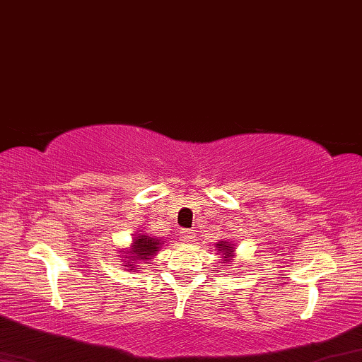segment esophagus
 Instances as JSON below:
<instances>
[{
	"mask_svg": "<svg viewBox=\"0 0 362 362\" xmlns=\"http://www.w3.org/2000/svg\"><path fill=\"white\" fill-rule=\"evenodd\" d=\"M194 238H195V235L192 230H181L180 231V241L184 244H190L194 241Z\"/></svg>",
	"mask_w": 362,
	"mask_h": 362,
	"instance_id": "34e87169",
	"label": "esophagus"
}]
</instances>
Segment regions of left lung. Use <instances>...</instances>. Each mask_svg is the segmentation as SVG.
I'll return each mask as SVG.
<instances>
[{"label": "left lung", "mask_w": 362, "mask_h": 362, "mask_svg": "<svg viewBox=\"0 0 362 362\" xmlns=\"http://www.w3.org/2000/svg\"><path fill=\"white\" fill-rule=\"evenodd\" d=\"M216 247H217V250H219V254L223 257V262L222 263H225L227 266H231L230 260H231V258H233V254H235L233 245L228 244L227 241H219V243L216 244Z\"/></svg>", "instance_id": "1"}]
</instances>
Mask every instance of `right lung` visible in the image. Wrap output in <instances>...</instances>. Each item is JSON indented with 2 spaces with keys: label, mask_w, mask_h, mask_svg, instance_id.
<instances>
[{
  "label": "right lung",
  "mask_w": 362,
  "mask_h": 362,
  "mask_svg": "<svg viewBox=\"0 0 362 362\" xmlns=\"http://www.w3.org/2000/svg\"><path fill=\"white\" fill-rule=\"evenodd\" d=\"M163 243L165 241H162L160 238H156L146 233L135 235L132 245L124 252V255H122L121 260L124 263L127 271L135 272L137 269H140L141 263H148L151 260Z\"/></svg>",
  "instance_id": "add662e5"
}]
</instances>
